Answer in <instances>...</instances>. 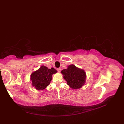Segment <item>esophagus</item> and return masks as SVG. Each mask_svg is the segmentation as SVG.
I'll use <instances>...</instances> for the list:
<instances>
[{
	"mask_svg": "<svg viewBox=\"0 0 124 124\" xmlns=\"http://www.w3.org/2000/svg\"><path fill=\"white\" fill-rule=\"evenodd\" d=\"M61 70V69L60 68H58V69H57V71H58L59 72H60Z\"/></svg>",
	"mask_w": 124,
	"mask_h": 124,
	"instance_id": "1",
	"label": "esophagus"
}]
</instances>
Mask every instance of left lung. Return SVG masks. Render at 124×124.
<instances>
[{
  "label": "left lung",
  "mask_w": 124,
  "mask_h": 124,
  "mask_svg": "<svg viewBox=\"0 0 124 124\" xmlns=\"http://www.w3.org/2000/svg\"><path fill=\"white\" fill-rule=\"evenodd\" d=\"M61 73L68 85L72 89L79 88L85 83L86 74L84 71L73 64L68 66L67 69L62 70Z\"/></svg>",
  "instance_id": "left-lung-1"
}]
</instances>
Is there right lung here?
Masks as SVG:
<instances>
[{
    "label": "right lung",
    "mask_w": 124,
    "mask_h": 124,
    "mask_svg": "<svg viewBox=\"0 0 124 124\" xmlns=\"http://www.w3.org/2000/svg\"><path fill=\"white\" fill-rule=\"evenodd\" d=\"M57 72V70L53 68L48 69L45 66H41L31 74L32 85L37 90L45 89L50 84L52 75Z\"/></svg>",
    "instance_id": "obj_1"
}]
</instances>
